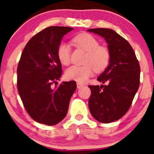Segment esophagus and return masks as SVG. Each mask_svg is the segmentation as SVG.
I'll use <instances>...</instances> for the list:
<instances>
[{
    "mask_svg": "<svg viewBox=\"0 0 154 154\" xmlns=\"http://www.w3.org/2000/svg\"><path fill=\"white\" fill-rule=\"evenodd\" d=\"M83 86V84L80 83H77V88H81Z\"/></svg>",
    "mask_w": 154,
    "mask_h": 154,
    "instance_id": "1",
    "label": "esophagus"
}]
</instances>
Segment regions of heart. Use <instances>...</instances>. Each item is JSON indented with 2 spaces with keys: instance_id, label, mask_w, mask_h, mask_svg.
<instances>
[{
  "instance_id": "obj_1",
  "label": "heart",
  "mask_w": 154,
  "mask_h": 154,
  "mask_svg": "<svg viewBox=\"0 0 154 154\" xmlns=\"http://www.w3.org/2000/svg\"><path fill=\"white\" fill-rule=\"evenodd\" d=\"M77 47L86 51L83 66H72L65 71L67 80L78 83H85L92 75L94 71H102L109 65L111 54L109 50L105 46L99 45V43L93 35L87 33H80L73 38ZM71 49L65 42L59 44L57 54L61 64L67 65L70 62Z\"/></svg>"
}]
</instances>
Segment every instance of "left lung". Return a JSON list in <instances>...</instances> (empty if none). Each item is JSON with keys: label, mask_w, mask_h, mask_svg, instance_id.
Listing matches in <instances>:
<instances>
[{"label": "left lung", "mask_w": 154, "mask_h": 154, "mask_svg": "<svg viewBox=\"0 0 154 154\" xmlns=\"http://www.w3.org/2000/svg\"><path fill=\"white\" fill-rule=\"evenodd\" d=\"M88 31L104 38L111 54L108 66L97 78L107 84L89 85L90 111L100 123H111L123 117L131 106L140 86V66L131 45L115 31L99 28Z\"/></svg>", "instance_id": "8db88e82"}]
</instances>
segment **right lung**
<instances>
[{"mask_svg": "<svg viewBox=\"0 0 154 154\" xmlns=\"http://www.w3.org/2000/svg\"><path fill=\"white\" fill-rule=\"evenodd\" d=\"M73 28L50 26L29 40L17 66V90L29 116L38 123L54 125L66 116L75 81L57 85L62 64L57 50L63 36Z\"/></svg>", "mask_w": 154, "mask_h": 154, "instance_id": "right-lung-1", "label": "right lung"}]
</instances>
